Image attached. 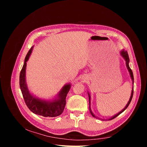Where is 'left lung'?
<instances>
[{
	"label": "left lung",
	"mask_w": 147,
	"mask_h": 147,
	"mask_svg": "<svg viewBox=\"0 0 147 147\" xmlns=\"http://www.w3.org/2000/svg\"><path fill=\"white\" fill-rule=\"evenodd\" d=\"M120 54H121V56L123 57L124 58V59L125 60V61H126V67H127V70H128V71H129V75H130V77H131V80H132V85L133 84H134V76H133V73H132V70L131 69V68L129 67V56H128V54H127V52L126 51H125L124 50H122L121 51H120ZM133 93H134V86H132V91H131V97H130V99H129V101H128V102H127V104H126V105L125 106V107H124L121 111H120V112H119V113H118L117 114H116V115H113V117H112L111 118H109V119H100L101 120H103V121H107V120H112V119H114V118H116L117 117H118L119 115H120L121 114V113H123L124 110H125L127 108V107L129 106V104H130V102H131V100H132V96H133ZM88 97H89V103H90V113H91V114L92 115V116L93 117H94V118H99L98 117H97L96 116H95V115H94V113H92V110H91V96H90V93H89L88 92Z\"/></svg>",
	"instance_id": "obj_1"
}]
</instances>
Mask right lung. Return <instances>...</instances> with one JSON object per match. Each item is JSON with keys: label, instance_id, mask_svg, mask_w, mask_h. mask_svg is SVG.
Wrapping results in <instances>:
<instances>
[{"label": "right lung", "instance_id": "1", "mask_svg": "<svg viewBox=\"0 0 147 147\" xmlns=\"http://www.w3.org/2000/svg\"><path fill=\"white\" fill-rule=\"evenodd\" d=\"M34 46L28 51L20 75V86L25 103L29 109L34 113L44 117H56L63 112L66 103V97L71 84L68 83L61 89L55 98L51 100H44L35 97L30 92L26 79V69L27 61L32 53Z\"/></svg>", "mask_w": 147, "mask_h": 147}]
</instances>
